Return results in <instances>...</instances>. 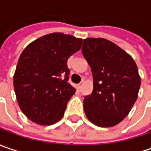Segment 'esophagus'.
<instances>
[{
  "label": "esophagus",
  "mask_w": 151,
  "mask_h": 151,
  "mask_svg": "<svg viewBox=\"0 0 151 151\" xmlns=\"http://www.w3.org/2000/svg\"><path fill=\"white\" fill-rule=\"evenodd\" d=\"M83 83H84V81H81V82L79 83L78 88H79V89H80V90L81 89V87H82V86H83Z\"/></svg>",
  "instance_id": "esophagus-1"
}]
</instances>
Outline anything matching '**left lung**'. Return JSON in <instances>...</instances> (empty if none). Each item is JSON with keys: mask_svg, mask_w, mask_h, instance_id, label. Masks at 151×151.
Segmentation results:
<instances>
[{"mask_svg": "<svg viewBox=\"0 0 151 151\" xmlns=\"http://www.w3.org/2000/svg\"><path fill=\"white\" fill-rule=\"evenodd\" d=\"M81 50L93 76V91L83 101L86 116L99 127L118 124L138 97L141 81L136 64L124 50L105 38H86Z\"/></svg>", "mask_w": 151, "mask_h": 151, "instance_id": "left-lung-1", "label": "left lung"}]
</instances>
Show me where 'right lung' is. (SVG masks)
Instances as JSON below:
<instances>
[{
  "mask_svg": "<svg viewBox=\"0 0 151 151\" xmlns=\"http://www.w3.org/2000/svg\"><path fill=\"white\" fill-rule=\"evenodd\" d=\"M82 39L62 32L44 35L21 54L13 77L17 100L31 121L51 125L60 120L76 89L68 82L67 60Z\"/></svg>",
  "mask_w": 151,
  "mask_h": 151,
  "instance_id": "obj_1",
  "label": "right lung"
}]
</instances>
